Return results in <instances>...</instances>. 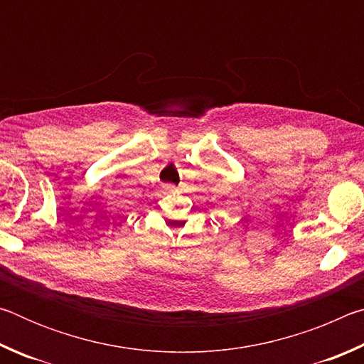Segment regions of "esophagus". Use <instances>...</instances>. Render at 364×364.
<instances>
[{
	"instance_id": "34e87169",
	"label": "esophagus",
	"mask_w": 364,
	"mask_h": 364,
	"mask_svg": "<svg viewBox=\"0 0 364 364\" xmlns=\"http://www.w3.org/2000/svg\"><path fill=\"white\" fill-rule=\"evenodd\" d=\"M164 191H165V193H176V186H173V184H165V186H164Z\"/></svg>"
}]
</instances>
